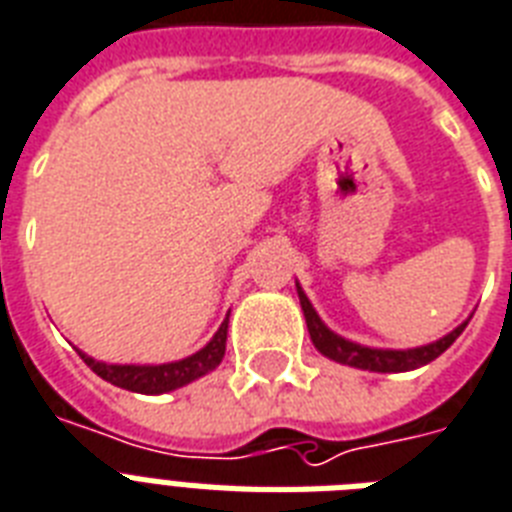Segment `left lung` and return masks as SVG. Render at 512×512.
Returning a JSON list of instances; mask_svg holds the SVG:
<instances>
[{"instance_id": "left-lung-1", "label": "left lung", "mask_w": 512, "mask_h": 512, "mask_svg": "<svg viewBox=\"0 0 512 512\" xmlns=\"http://www.w3.org/2000/svg\"><path fill=\"white\" fill-rule=\"evenodd\" d=\"M298 301H301V309H304L306 327H309V335H312L314 349L320 351L322 357L333 359V362H341V365L357 367V370H370V372H407L418 370V367L428 365L436 357H441L444 351L457 341V335L463 333L468 320L463 325H457L452 333H447L439 341L428 343V346H418V349H370V346H362V343L346 341L338 333H333L325 322L320 320V314L314 312L312 301L306 298V293L301 290V285L296 282Z\"/></svg>"}]
</instances>
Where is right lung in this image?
I'll use <instances>...</instances> for the list:
<instances>
[{
	"mask_svg": "<svg viewBox=\"0 0 512 512\" xmlns=\"http://www.w3.org/2000/svg\"><path fill=\"white\" fill-rule=\"evenodd\" d=\"M227 325H230V314H227V320L222 322V327L216 330L214 338L203 349L195 351L192 357L179 359V362H166V365H105V362H97L84 351H79V354L92 367V372H97L102 380H108L113 386L137 391V394H166V391L187 386L192 380L203 378V375L219 367L224 349H227Z\"/></svg>",
	"mask_w": 512,
	"mask_h": 512,
	"instance_id": "right-lung-1",
	"label": "right lung"
}]
</instances>
